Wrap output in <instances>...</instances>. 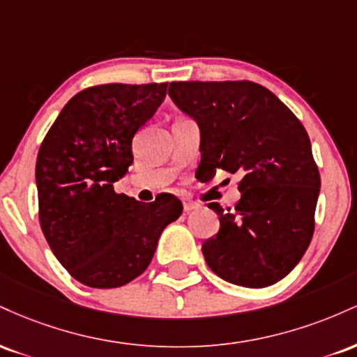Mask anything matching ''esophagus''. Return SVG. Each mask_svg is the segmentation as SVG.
<instances>
[{
  "mask_svg": "<svg viewBox=\"0 0 357 357\" xmlns=\"http://www.w3.org/2000/svg\"><path fill=\"white\" fill-rule=\"evenodd\" d=\"M183 208H184V211L190 213L192 210H196V208H199V204L196 202H192V199L188 198V196H184V198H183Z\"/></svg>",
  "mask_w": 357,
  "mask_h": 357,
  "instance_id": "obj_1",
  "label": "esophagus"
}]
</instances>
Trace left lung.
I'll list each match as a JSON object with an SVG mask.
<instances>
[{
  "label": "left lung",
  "instance_id": "8db88e82",
  "mask_svg": "<svg viewBox=\"0 0 357 357\" xmlns=\"http://www.w3.org/2000/svg\"><path fill=\"white\" fill-rule=\"evenodd\" d=\"M167 93L198 122L203 178L216 169L243 176L235 208L208 204L220 218L202 247L208 267L250 289L282 280L312 240L321 190L304 126L255 82H171Z\"/></svg>",
  "mask_w": 357,
  "mask_h": 357
}]
</instances>
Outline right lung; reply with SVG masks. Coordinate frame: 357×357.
<instances>
[{
	"label": "right lung",
	"instance_id": "1",
	"mask_svg": "<svg viewBox=\"0 0 357 357\" xmlns=\"http://www.w3.org/2000/svg\"><path fill=\"white\" fill-rule=\"evenodd\" d=\"M167 84H105L73 96L36 158L40 227L70 275L116 289L141 275L183 204L173 195L141 203L114 183L132 165V139L154 116Z\"/></svg>",
	"mask_w": 357,
	"mask_h": 357
}]
</instances>
